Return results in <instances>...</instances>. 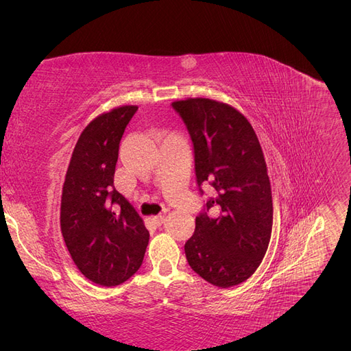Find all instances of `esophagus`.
<instances>
[{"instance_id": "obj_1", "label": "esophagus", "mask_w": 351, "mask_h": 351, "mask_svg": "<svg viewBox=\"0 0 351 351\" xmlns=\"http://www.w3.org/2000/svg\"><path fill=\"white\" fill-rule=\"evenodd\" d=\"M164 221H165V215H156V217H154L152 218V222L155 226H162L164 224Z\"/></svg>"}]
</instances>
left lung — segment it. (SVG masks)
<instances>
[{"instance_id": "1", "label": "left lung", "mask_w": 351, "mask_h": 351, "mask_svg": "<svg viewBox=\"0 0 351 351\" xmlns=\"http://www.w3.org/2000/svg\"><path fill=\"white\" fill-rule=\"evenodd\" d=\"M195 152V173L215 189L196 230L184 244L192 269L212 285L228 289L258 269L272 231V193L258 136L236 108L208 98L176 101ZM215 207L217 217L207 210Z\"/></svg>"}]
</instances>
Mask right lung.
Segmentation results:
<instances>
[{
	"label": "right lung",
	"instance_id": "right-lung-1",
	"mask_svg": "<svg viewBox=\"0 0 351 351\" xmlns=\"http://www.w3.org/2000/svg\"><path fill=\"white\" fill-rule=\"evenodd\" d=\"M136 111V105H124L86 125L62 186L60 224L66 246L84 277L102 287L134 275L149 243L143 219L114 187L120 141Z\"/></svg>",
	"mask_w": 351,
	"mask_h": 351
}]
</instances>
